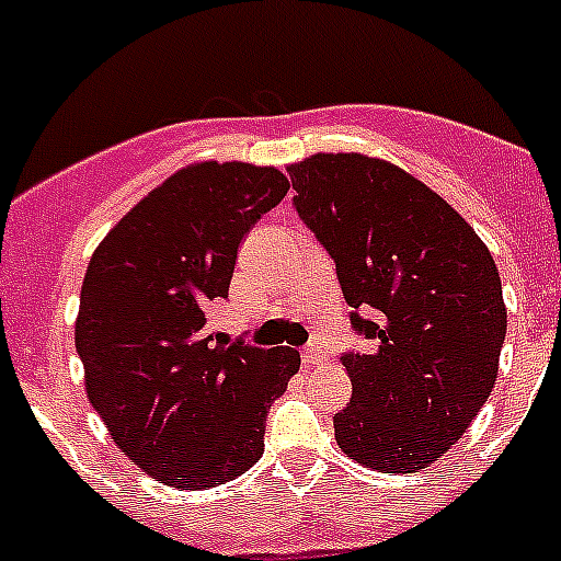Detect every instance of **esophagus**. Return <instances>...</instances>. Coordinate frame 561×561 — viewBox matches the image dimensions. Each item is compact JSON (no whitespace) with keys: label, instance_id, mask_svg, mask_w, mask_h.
I'll return each mask as SVG.
<instances>
[{"label":"esophagus","instance_id":"esophagus-1","mask_svg":"<svg viewBox=\"0 0 561 561\" xmlns=\"http://www.w3.org/2000/svg\"><path fill=\"white\" fill-rule=\"evenodd\" d=\"M325 359V348L320 345V342H309L304 348V365L306 368H314V365H320V362Z\"/></svg>","mask_w":561,"mask_h":561}]
</instances>
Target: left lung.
I'll list each match as a JSON object with an SVG mask.
<instances>
[{"mask_svg": "<svg viewBox=\"0 0 561 561\" xmlns=\"http://www.w3.org/2000/svg\"><path fill=\"white\" fill-rule=\"evenodd\" d=\"M297 216L336 264L351 329L348 408L334 438L356 463L415 472L480 413L505 340L497 266L478 232L408 171L362 153L289 165Z\"/></svg>", "mask_w": 561, "mask_h": 561, "instance_id": "1", "label": "left lung"}]
</instances>
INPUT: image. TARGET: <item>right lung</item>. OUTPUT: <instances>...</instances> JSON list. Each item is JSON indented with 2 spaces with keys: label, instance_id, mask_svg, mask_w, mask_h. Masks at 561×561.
I'll list each match as a JSON object with an SVG mask.
<instances>
[{
  "label": "right lung",
  "instance_id": "right-lung-1",
  "mask_svg": "<svg viewBox=\"0 0 561 561\" xmlns=\"http://www.w3.org/2000/svg\"><path fill=\"white\" fill-rule=\"evenodd\" d=\"M286 191L275 168H182L89 261L76 323L89 401L117 449L165 485L196 492L255 466L266 413L300 368L297 351L230 342L207 325L238 247Z\"/></svg>",
  "mask_w": 561,
  "mask_h": 561
}]
</instances>
